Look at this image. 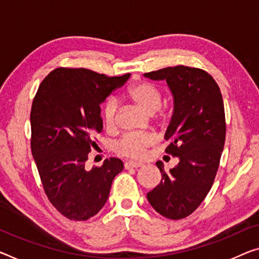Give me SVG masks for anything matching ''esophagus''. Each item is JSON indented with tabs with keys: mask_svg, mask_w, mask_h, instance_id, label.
I'll return each instance as SVG.
<instances>
[{
	"mask_svg": "<svg viewBox=\"0 0 259 259\" xmlns=\"http://www.w3.org/2000/svg\"><path fill=\"white\" fill-rule=\"evenodd\" d=\"M142 164L139 162H134V161H127L125 162V169H133V168H139Z\"/></svg>",
	"mask_w": 259,
	"mask_h": 259,
	"instance_id": "esophagus-1",
	"label": "esophagus"
}]
</instances>
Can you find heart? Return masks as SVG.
Returning <instances> with one entry per match:
<instances>
[{"label":"heart","instance_id":"b5f03b06","mask_svg":"<svg viewBox=\"0 0 259 259\" xmlns=\"http://www.w3.org/2000/svg\"><path fill=\"white\" fill-rule=\"evenodd\" d=\"M126 96L152 118L153 124L164 126L171 114L170 106H162V93L157 85L148 81H135L127 87ZM118 103L110 98L103 109V119L107 130H112L117 124ZM154 138L147 133H128L116 145V153L124 157L140 158L145 150L152 146Z\"/></svg>","mask_w":259,"mask_h":259}]
</instances>
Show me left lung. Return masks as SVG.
<instances>
[{
	"mask_svg": "<svg viewBox=\"0 0 259 259\" xmlns=\"http://www.w3.org/2000/svg\"><path fill=\"white\" fill-rule=\"evenodd\" d=\"M150 79H165L174 96V114L165 140V153L180 163L162 174L161 183L147 193L149 204L161 215L180 220L189 217L204 201L220 164L226 140V118L218 83L200 68L166 67L145 74Z\"/></svg>",
	"mask_w": 259,
	"mask_h": 259,
	"instance_id": "obj_1",
	"label": "left lung"
}]
</instances>
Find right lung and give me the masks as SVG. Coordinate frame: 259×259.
Segmentation results:
<instances>
[{"instance_id": "obj_1", "label": "right lung", "mask_w": 259, "mask_h": 259, "mask_svg": "<svg viewBox=\"0 0 259 259\" xmlns=\"http://www.w3.org/2000/svg\"><path fill=\"white\" fill-rule=\"evenodd\" d=\"M131 74L109 77L85 68L52 70L31 107V150L51 204L63 217L85 221L103 208L124 163L111 157L85 170L96 135L103 131L101 103Z\"/></svg>"}]
</instances>
